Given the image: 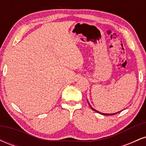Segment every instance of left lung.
<instances>
[{
	"mask_svg": "<svg viewBox=\"0 0 146 146\" xmlns=\"http://www.w3.org/2000/svg\"><path fill=\"white\" fill-rule=\"evenodd\" d=\"M91 108H92V110H94V111H95V112H98V113H100V112L97 111L96 110H95L94 108H92V107H91ZM120 112H121V111H120ZM118 113H119V112H118ZM113 113V114H105V113H101V114H102V115H115V114H117V113Z\"/></svg>",
	"mask_w": 146,
	"mask_h": 146,
	"instance_id": "1",
	"label": "left lung"
}]
</instances>
